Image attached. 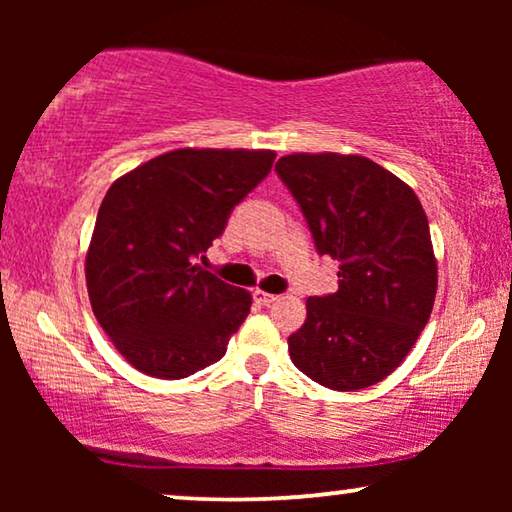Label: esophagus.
Here are the masks:
<instances>
[{
	"label": "esophagus",
	"mask_w": 512,
	"mask_h": 512,
	"mask_svg": "<svg viewBox=\"0 0 512 512\" xmlns=\"http://www.w3.org/2000/svg\"><path fill=\"white\" fill-rule=\"evenodd\" d=\"M254 300H256V303H261V305H272L277 300V296H272V293H265L261 289H256L254 291Z\"/></svg>",
	"instance_id": "obj_1"
}]
</instances>
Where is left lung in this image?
<instances>
[{
  "instance_id": "left-lung-1",
  "label": "left lung",
  "mask_w": 512,
  "mask_h": 512,
  "mask_svg": "<svg viewBox=\"0 0 512 512\" xmlns=\"http://www.w3.org/2000/svg\"><path fill=\"white\" fill-rule=\"evenodd\" d=\"M277 177L303 212L319 256L340 261L338 291L307 298L289 335L293 366L321 387L382 382L424 331L438 270L415 191L363 156L293 153Z\"/></svg>"
}]
</instances>
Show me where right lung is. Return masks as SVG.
<instances>
[{"instance_id": "obj_1", "label": "right lung", "mask_w": 512, "mask_h": 512, "mask_svg": "<svg viewBox=\"0 0 512 512\" xmlns=\"http://www.w3.org/2000/svg\"><path fill=\"white\" fill-rule=\"evenodd\" d=\"M272 163V151L179 149L139 165L104 195L86 256L88 296L137 370L181 380L226 354L251 296L198 261Z\"/></svg>"}]
</instances>
